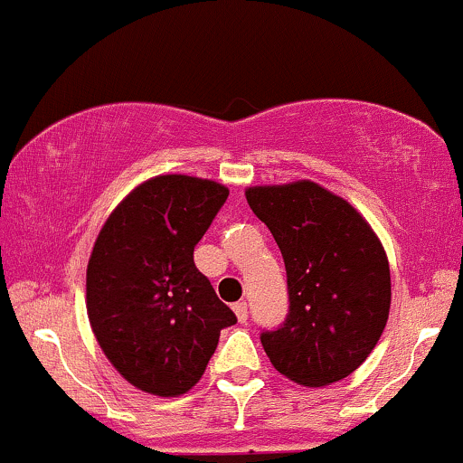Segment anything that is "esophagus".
I'll return each mask as SVG.
<instances>
[{"label": "esophagus", "mask_w": 463, "mask_h": 463, "mask_svg": "<svg viewBox=\"0 0 463 463\" xmlns=\"http://www.w3.org/2000/svg\"><path fill=\"white\" fill-rule=\"evenodd\" d=\"M233 313H236L238 321L241 324H245L247 317H249V310H247V301H238V304H233Z\"/></svg>", "instance_id": "esophagus-1"}]
</instances>
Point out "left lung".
I'll list each match as a JSON object with an SVG mask.
<instances>
[{
  "label": "left lung",
  "instance_id": "obj_1",
  "mask_svg": "<svg viewBox=\"0 0 463 463\" xmlns=\"http://www.w3.org/2000/svg\"><path fill=\"white\" fill-rule=\"evenodd\" d=\"M245 196L287 267V321L260 336L269 361L304 387L350 376L376 347L392 306L383 242L354 207L315 181L253 185Z\"/></svg>",
  "mask_w": 463,
  "mask_h": 463
}]
</instances>
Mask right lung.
I'll use <instances>...</instances> for the list:
<instances>
[{
    "instance_id": "add662e5",
    "label": "right lung",
    "mask_w": 463,
    "mask_h": 463,
    "mask_svg": "<svg viewBox=\"0 0 463 463\" xmlns=\"http://www.w3.org/2000/svg\"><path fill=\"white\" fill-rule=\"evenodd\" d=\"M230 190L159 175L128 192L98 233L87 264V315L111 365L133 387L190 392L236 315L194 267V247Z\"/></svg>"
}]
</instances>
